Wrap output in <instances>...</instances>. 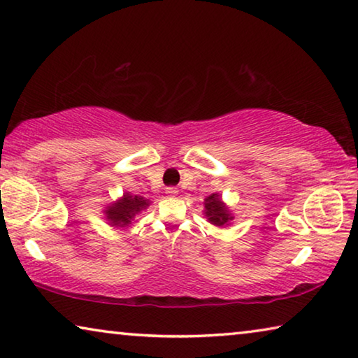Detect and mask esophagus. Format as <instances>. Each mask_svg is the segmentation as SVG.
<instances>
[{"label": "esophagus", "mask_w": 358, "mask_h": 358, "mask_svg": "<svg viewBox=\"0 0 358 358\" xmlns=\"http://www.w3.org/2000/svg\"><path fill=\"white\" fill-rule=\"evenodd\" d=\"M166 194L169 197H175L178 194V191H177V187H167L166 189Z\"/></svg>", "instance_id": "esophagus-1"}]
</instances>
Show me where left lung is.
I'll list each match as a JSON object with an SVG mask.
<instances>
[{
    "mask_svg": "<svg viewBox=\"0 0 358 358\" xmlns=\"http://www.w3.org/2000/svg\"><path fill=\"white\" fill-rule=\"evenodd\" d=\"M203 205H205V216H207V220L217 227L227 226V224L234 220V216L230 215L226 203L221 201L220 194H211V196L205 199Z\"/></svg>",
    "mask_w": 358,
    "mask_h": 358,
    "instance_id": "8db88e82",
    "label": "left lung"
}]
</instances>
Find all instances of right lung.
I'll use <instances>...</instances> for the list:
<instances>
[{
  "instance_id": "1",
  "label": "right lung",
  "mask_w": 358,
  "mask_h": 358,
  "mask_svg": "<svg viewBox=\"0 0 358 358\" xmlns=\"http://www.w3.org/2000/svg\"><path fill=\"white\" fill-rule=\"evenodd\" d=\"M150 205L148 199H145L142 196H132V194L126 192L123 194V197L118 199L117 202H113L108 205V207L104 210L108 224L117 227H126L132 224L131 221L134 220V216L141 213L142 210H145Z\"/></svg>"
}]
</instances>
